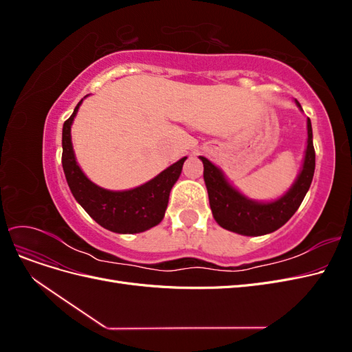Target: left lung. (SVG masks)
Listing matches in <instances>:
<instances>
[{"label": "left lung", "instance_id": "left-lung-1", "mask_svg": "<svg viewBox=\"0 0 352 352\" xmlns=\"http://www.w3.org/2000/svg\"><path fill=\"white\" fill-rule=\"evenodd\" d=\"M296 107L301 109L295 100ZM204 164V182L207 186L212 217L219 225L243 236L267 235L282 228L289 220L310 189L316 168L311 122L307 119V148L300 173L286 192L273 201H255L243 195L233 186L225 173L206 157H199Z\"/></svg>", "mask_w": 352, "mask_h": 352}]
</instances>
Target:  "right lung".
Returning <instances> with one entry per match:
<instances>
[{"label":"right lung","mask_w":352,"mask_h":352,"mask_svg":"<svg viewBox=\"0 0 352 352\" xmlns=\"http://www.w3.org/2000/svg\"><path fill=\"white\" fill-rule=\"evenodd\" d=\"M82 101L63 124L61 140L63 170L74 199L100 226L116 233H140L157 226L164 217L170 190L177 182L186 157L141 186L126 190H110L98 186L82 172L73 151L70 132Z\"/></svg>","instance_id":"add662e5"}]
</instances>
